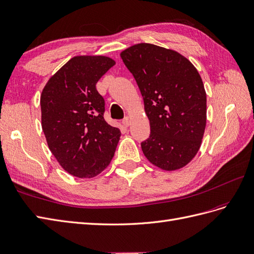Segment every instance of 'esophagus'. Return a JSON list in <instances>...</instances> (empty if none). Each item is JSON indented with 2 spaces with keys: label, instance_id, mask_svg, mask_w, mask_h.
I'll return each mask as SVG.
<instances>
[{
  "label": "esophagus",
  "instance_id": "34e87169",
  "mask_svg": "<svg viewBox=\"0 0 254 254\" xmlns=\"http://www.w3.org/2000/svg\"><path fill=\"white\" fill-rule=\"evenodd\" d=\"M122 123H123V126L127 127L129 125H131V121H129V119L127 117V118H125V119L122 120Z\"/></svg>",
  "mask_w": 254,
  "mask_h": 254
}]
</instances>
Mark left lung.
Returning <instances> with one entry per match:
<instances>
[{"instance_id":"left-lung-1","label":"left lung","mask_w":254,"mask_h":254,"mask_svg":"<svg viewBox=\"0 0 254 254\" xmlns=\"http://www.w3.org/2000/svg\"><path fill=\"white\" fill-rule=\"evenodd\" d=\"M134 76L150 122L141 150L153 165L177 171L196 155L206 127L203 80L186 57L172 49L140 43L120 54Z\"/></svg>"}]
</instances>
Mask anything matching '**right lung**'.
<instances>
[{"label":"right lung","instance_id":"right-lung-1","mask_svg":"<svg viewBox=\"0 0 254 254\" xmlns=\"http://www.w3.org/2000/svg\"><path fill=\"white\" fill-rule=\"evenodd\" d=\"M116 62L105 56H77L44 87L42 127L48 147L64 171L93 178L109 165L120 129L104 119L105 102L96 82Z\"/></svg>","mask_w":254,"mask_h":254}]
</instances>
